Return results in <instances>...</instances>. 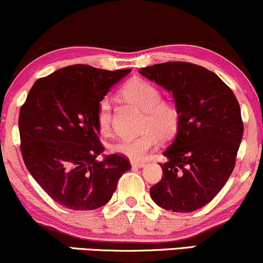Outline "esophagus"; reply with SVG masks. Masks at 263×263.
<instances>
[{
    "label": "esophagus",
    "instance_id": "1",
    "mask_svg": "<svg viewBox=\"0 0 263 263\" xmlns=\"http://www.w3.org/2000/svg\"><path fill=\"white\" fill-rule=\"evenodd\" d=\"M131 165L134 167H142L144 166V162H136V160H131Z\"/></svg>",
    "mask_w": 263,
    "mask_h": 263
}]
</instances>
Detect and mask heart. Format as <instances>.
<instances>
[{"label": "heart", "instance_id": "1", "mask_svg": "<svg viewBox=\"0 0 263 263\" xmlns=\"http://www.w3.org/2000/svg\"><path fill=\"white\" fill-rule=\"evenodd\" d=\"M120 96L128 103L143 110L141 135L125 137L112 144L115 153L131 160H143L162 140H170L178 132L181 120L179 107L170 100L162 99V93L151 82L135 78L120 90ZM98 128L103 135H110L112 128V105L107 98L99 101L97 107Z\"/></svg>", "mask_w": 263, "mask_h": 263}]
</instances>
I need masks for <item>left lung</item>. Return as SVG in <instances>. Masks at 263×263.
<instances>
[{
  "mask_svg": "<svg viewBox=\"0 0 263 263\" xmlns=\"http://www.w3.org/2000/svg\"><path fill=\"white\" fill-rule=\"evenodd\" d=\"M142 76L172 91L181 114L175 141L164 152L163 176L152 186L153 201L189 213L216 197L235 167L243 123L240 105L216 73L190 62L144 67Z\"/></svg>",
  "mask_w": 263,
  "mask_h": 263,
  "instance_id": "8db88e82",
  "label": "left lung"
}]
</instances>
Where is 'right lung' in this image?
Returning <instances> with one entry per match:
<instances>
[{"label":"right lung","mask_w":263,"mask_h":263,"mask_svg":"<svg viewBox=\"0 0 263 263\" xmlns=\"http://www.w3.org/2000/svg\"><path fill=\"white\" fill-rule=\"evenodd\" d=\"M128 69L88 65L58 69L33 84L20 111L21 152L28 172L53 201L73 211L106 204L131 169L126 157L104 151L97 107Z\"/></svg>","instance_id":"1"}]
</instances>
